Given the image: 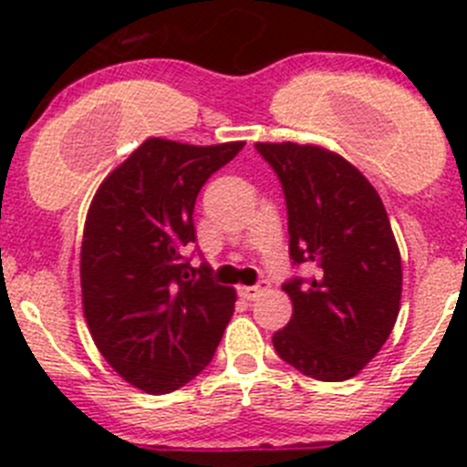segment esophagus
Instances as JSON below:
<instances>
[{
	"mask_svg": "<svg viewBox=\"0 0 467 467\" xmlns=\"http://www.w3.org/2000/svg\"><path fill=\"white\" fill-rule=\"evenodd\" d=\"M264 294V286H239V296L244 300H257Z\"/></svg>",
	"mask_w": 467,
	"mask_h": 467,
	"instance_id": "obj_1",
	"label": "esophagus"
}]
</instances>
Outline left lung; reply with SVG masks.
<instances>
[{"label": "left lung", "instance_id": "left-lung-1", "mask_svg": "<svg viewBox=\"0 0 467 467\" xmlns=\"http://www.w3.org/2000/svg\"><path fill=\"white\" fill-rule=\"evenodd\" d=\"M275 169L289 214V255L309 282L282 289L291 321L273 334L277 355L303 375L343 381L381 350L400 314L402 260L389 214L368 178L318 144L257 142Z\"/></svg>", "mask_w": 467, "mask_h": 467}]
</instances>
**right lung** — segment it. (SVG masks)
Instances as JSON below:
<instances>
[{"instance_id":"obj_1","label":"right lung","mask_w":467,"mask_h":467,"mask_svg":"<svg viewBox=\"0 0 467 467\" xmlns=\"http://www.w3.org/2000/svg\"><path fill=\"white\" fill-rule=\"evenodd\" d=\"M246 142L144 140L99 185L81 244L83 317L121 379L171 393L212 361L234 312L233 286L192 268L194 203L207 178Z\"/></svg>"}]
</instances>
